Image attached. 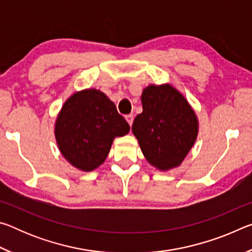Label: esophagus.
Masks as SVG:
<instances>
[{"label": "esophagus", "instance_id": "1", "mask_svg": "<svg viewBox=\"0 0 252 252\" xmlns=\"http://www.w3.org/2000/svg\"><path fill=\"white\" fill-rule=\"evenodd\" d=\"M126 120L127 123H129V126H131L132 123H133V116H126Z\"/></svg>", "mask_w": 252, "mask_h": 252}]
</instances>
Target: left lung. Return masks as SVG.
Masks as SVG:
<instances>
[{
    "label": "left lung",
    "mask_w": 252,
    "mask_h": 252,
    "mask_svg": "<svg viewBox=\"0 0 252 252\" xmlns=\"http://www.w3.org/2000/svg\"><path fill=\"white\" fill-rule=\"evenodd\" d=\"M142 113L132 132L144 158L160 171L180 165L199 133V120L186 96L172 84H150L141 94Z\"/></svg>",
    "instance_id": "8db88e82"
}]
</instances>
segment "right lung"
Masks as SVG:
<instances>
[{
    "label": "right lung",
    "instance_id": "right-lung-1",
    "mask_svg": "<svg viewBox=\"0 0 252 252\" xmlns=\"http://www.w3.org/2000/svg\"><path fill=\"white\" fill-rule=\"evenodd\" d=\"M129 131L116 104L96 89H84L67 97L54 122L60 152L72 167L84 172L99 168L113 140Z\"/></svg>",
    "mask_w": 252,
    "mask_h": 252
}]
</instances>
